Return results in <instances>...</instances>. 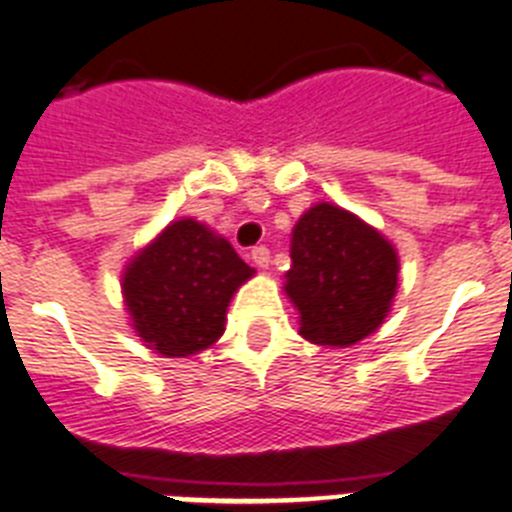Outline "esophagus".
I'll return each instance as SVG.
<instances>
[{
  "label": "esophagus",
  "instance_id": "obj_1",
  "mask_svg": "<svg viewBox=\"0 0 512 512\" xmlns=\"http://www.w3.org/2000/svg\"><path fill=\"white\" fill-rule=\"evenodd\" d=\"M251 259H253V264L261 266V269H266V266H269V261H271L269 248H266V246H256L251 251Z\"/></svg>",
  "mask_w": 512,
  "mask_h": 512
}]
</instances>
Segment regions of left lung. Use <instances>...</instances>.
Returning <instances> with one entry per match:
<instances>
[{
  "label": "left lung",
  "instance_id": "obj_1",
  "mask_svg": "<svg viewBox=\"0 0 512 512\" xmlns=\"http://www.w3.org/2000/svg\"><path fill=\"white\" fill-rule=\"evenodd\" d=\"M397 269L395 248L356 215L328 202L307 210L284 287L300 310V336L346 348L374 333L390 312Z\"/></svg>",
  "mask_w": 512,
  "mask_h": 512
}]
</instances>
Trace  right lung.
I'll return each mask as SVG.
<instances>
[{"label":"right lung","mask_w":512,"mask_h":512,"mask_svg":"<svg viewBox=\"0 0 512 512\" xmlns=\"http://www.w3.org/2000/svg\"><path fill=\"white\" fill-rule=\"evenodd\" d=\"M251 274L225 238L197 220H176L135 256L122 292L146 346L192 356L223 336L230 297Z\"/></svg>","instance_id":"obj_1"}]
</instances>
